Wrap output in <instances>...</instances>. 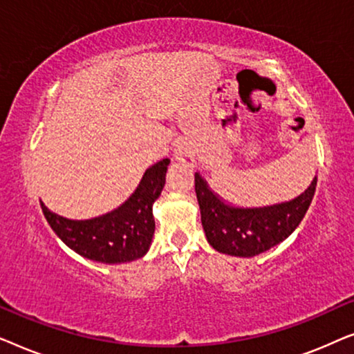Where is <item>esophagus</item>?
Returning a JSON list of instances; mask_svg holds the SVG:
<instances>
[{"label":"esophagus","instance_id":"1","mask_svg":"<svg viewBox=\"0 0 354 354\" xmlns=\"http://www.w3.org/2000/svg\"><path fill=\"white\" fill-rule=\"evenodd\" d=\"M174 158H176L177 161L188 164V166H193V164L196 162L193 153L190 151V149H187L185 147H177L176 149H174Z\"/></svg>","mask_w":354,"mask_h":354}]
</instances>
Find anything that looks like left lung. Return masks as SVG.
<instances>
[{"mask_svg":"<svg viewBox=\"0 0 354 354\" xmlns=\"http://www.w3.org/2000/svg\"><path fill=\"white\" fill-rule=\"evenodd\" d=\"M317 185V176L309 187L290 201L269 206L243 207L221 198L200 172L195 174V192L201 211L206 240L219 253L253 258L282 243L303 221Z\"/></svg>","mask_w":354,"mask_h":354,"instance_id":"left-lung-1","label":"left lung"}]
</instances>
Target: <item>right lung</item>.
<instances>
[{"mask_svg": "<svg viewBox=\"0 0 354 354\" xmlns=\"http://www.w3.org/2000/svg\"><path fill=\"white\" fill-rule=\"evenodd\" d=\"M169 159L145 171L135 192L115 209L91 219H67L40 200L53 232L77 254L103 264H122L143 258L154 235L153 205L161 195Z\"/></svg>", "mask_w": 354, "mask_h": 354, "instance_id": "obj_1", "label": "right lung"}]
</instances>
